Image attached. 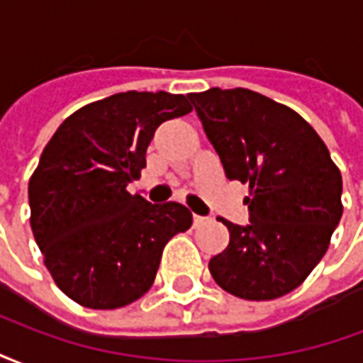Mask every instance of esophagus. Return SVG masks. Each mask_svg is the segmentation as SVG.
Returning a JSON list of instances; mask_svg holds the SVG:
<instances>
[{
  "label": "esophagus",
  "mask_w": 363,
  "mask_h": 363,
  "mask_svg": "<svg viewBox=\"0 0 363 363\" xmlns=\"http://www.w3.org/2000/svg\"><path fill=\"white\" fill-rule=\"evenodd\" d=\"M206 221H208V218H204V216H192V223H194V228H202Z\"/></svg>",
  "instance_id": "1"
}]
</instances>
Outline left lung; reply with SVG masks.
<instances>
[{
  "mask_svg": "<svg viewBox=\"0 0 363 363\" xmlns=\"http://www.w3.org/2000/svg\"><path fill=\"white\" fill-rule=\"evenodd\" d=\"M229 181L249 182V223L228 220L229 245L210 272L229 294L264 301L296 289L342 218V177L319 134L296 111L249 89L190 93Z\"/></svg>",
  "mask_w": 363,
  "mask_h": 363,
  "instance_id": "1",
  "label": "left lung"
}]
</instances>
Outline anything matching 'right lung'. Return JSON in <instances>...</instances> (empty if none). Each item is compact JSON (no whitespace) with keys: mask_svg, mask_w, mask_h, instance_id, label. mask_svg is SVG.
<instances>
[{"mask_svg":"<svg viewBox=\"0 0 363 363\" xmlns=\"http://www.w3.org/2000/svg\"><path fill=\"white\" fill-rule=\"evenodd\" d=\"M190 111L184 95L116 93L75 111L46 143L28 181L30 228L56 286L83 307L142 297L167 241L192 225L186 206L151 204L126 189L155 130Z\"/></svg>","mask_w":363,"mask_h":363,"instance_id":"1","label":"right lung"}]
</instances>
